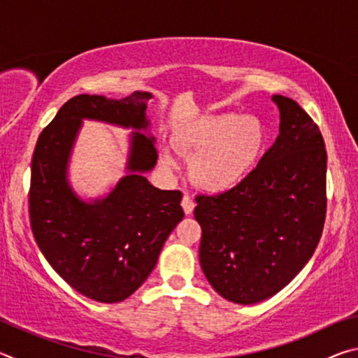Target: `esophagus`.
I'll use <instances>...</instances> for the list:
<instances>
[{
  "label": "esophagus",
  "instance_id": "esophagus-1",
  "mask_svg": "<svg viewBox=\"0 0 358 358\" xmlns=\"http://www.w3.org/2000/svg\"><path fill=\"white\" fill-rule=\"evenodd\" d=\"M181 207H183L186 215H192V211H194V207H196V203H194L191 196H187V194H185L183 199H181Z\"/></svg>",
  "mask_w": 358,
  "mask_h": 358
}]
</instances>
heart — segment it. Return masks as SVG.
<instances>
[{
	"instance_id": "1",
	"label": "heart",
	"mask_w": 358,
	"mask_h": 358,
	"mask_svg": "<svg viewBox=\"0 0 358 358\" xmlns=\"http://www.w3.org/2000/svg\"><path fill=\"white\" fill-rule=\"evenodd\" d=\"M266 134L257 118L238 113H211L185 124L177 136V147L185 155H196L191 178L201 189L229 192L245 183L265 153ZM161 164L175 169L171 150L161 153Z\"/></svg>"
}]
</instances>
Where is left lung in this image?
I'll return each instance as SVG.
<instances>
[{
  "mask_svg": "<svg viewBox=\"0 0 358 358\" xmlns=\"http://www.w3.org/2000/svg\"><path fill=\"white\" fill-rule=\"evenodd\" d=\"M280 136L237 189L197 196L203 275L229 301L252 305L280 292L316 251L327 211V151L313 118L275 94Z\"/></svg>",
  "mask_w": 358,
  "mask_h": 358,
  "instance_id": "left-lung-1",
  "label": "left lung"
}]
</instances>
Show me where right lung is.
Here are the masks:
<instances>
[{"instance_id": "1", "label": "right lung", "mask_w": 358, "mask_h": 358, "mask_svg": "<svg viewBox=\"0 0 358 358\" xmlns=\"http://www.w3.org/2000/svg\"><path fill=\"white\" fill-rule=\"evenodd\" d=\"M78 94L41 132L31 161L29 221L52 268L88 299L123 301L153 271L166 240L183 220L180 191L157 189L143 177L157 161L155 137L134 132L126 171L102 199L82 201L68 181V162L82 120L147 131V101Z\"/></svg>"}]
</instances>
